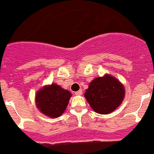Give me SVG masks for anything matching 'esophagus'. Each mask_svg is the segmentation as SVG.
Listing matches in <instances>:
<instances>
[{
    "label": "esophagus",
    "instance_id": "34e87169",
    "mask_svg": "<svg viewBox=\"0 0 154 154\" xmlns=\"http://www.w3.org/2000/svg\"><path fill=\"white\" fill-rule=\"evenodd\" d=\"M75 95L76 96H81L82 95V90H79V91L76 92H75Z\"/></svg>",
    "mask_w": 154,
    "mask_h": 154
}]
</instances>
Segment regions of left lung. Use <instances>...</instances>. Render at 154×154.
<instances>
[{
    "label": "left lung",
    "mask_w": 154,
    "mask_h": 154,
    "mask_svg": "<svg viewBox=\"0 0 154 154\" xmlns=\"http://www.w3.org/2000/svg\"><path fill=\"white\" fill-rule=\"evenodd\" d=\"M84 96L94 112L107 115L121 105L125 88L116 77L107 73L92 80Z\"/></svg>",
    "instance_id": "1"
}]
</instances>
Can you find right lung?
I'll use <instances>...</instances> for the list:
<instances>
[{
  "label": "right lung",
  "mask_w": 154,
  "mask_h": 154,
  "mask_svg": "<svg viewBox=\"0 0 154 154\" xmlns=\"http://www.w3.org/2000/svg\"><path fill=\"white\" fill-rule=\"evenodd\" d=\"M71 96L69 91L53 83L38 89L35 100L41 113L50 118H57L65 112Z\"/></svg>",
  "instance_id": "add662e5"
}]
</instances>
